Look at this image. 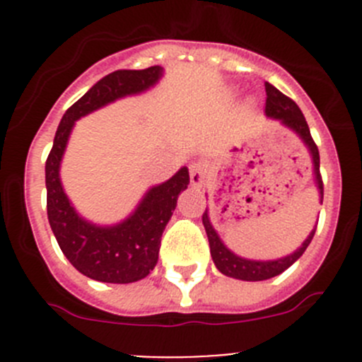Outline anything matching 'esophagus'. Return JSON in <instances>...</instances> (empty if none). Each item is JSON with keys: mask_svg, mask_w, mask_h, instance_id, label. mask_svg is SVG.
<instances>
[{"mask_svg": "<svg viewBox=\"0 0 362 362\" xmlns=\"http://www.w3.org/2000/svg\"><path fill=\"white\" fill-rule=\"evenodd\" d=\"M189 173H191V184L194 185V187H202L208 173L206 164H204L203 160H196V163H192L191 166H189Z\"/></svg>", "mask_w": 362, "mask_h": 362, "instance_id": "1", "label": "esophagus"}]
</instances>
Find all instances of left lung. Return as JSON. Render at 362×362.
Returning a JSON list of instances; mask_svg holds the SVG:
<instances>
[{"mask_svg":"<svg viewBox=\"0 0 362 362\" xmlns=\"http://www.w3.org/2000/svg\"><path fill=\"white\" fill-rule=\"evenodd\" d=\"M266 89V115L272 117V119L280 120L286 127L293 129L299 138H301L303 144L308 148L310 156H312L313 163V175H315V185L319 189L320 203L324 198V184L322 177H320V158H319V148H317L315 141H313L312 134H310V127L306 124L305 115L299 110L298 105L294 103L291 98H287L286 94L280 93L275 86H272L269 82L264 83ZM203 226L204 231H206L208 243H210V254L214 259L215 266H217L218 272L226 276H233V279L238 280H247V282H259V280H268L273 276L280 275L282 272H286L289 266H293L296 261L303 255V252L306 250V247L312 242L313 235H315V228L312 229L308 236H306L305 242L301 243L299 249H296L293 254L286 255V257L273 259V261H254V259H245L236 255L235 252H231L228 247L222 243L221 236L217 235V231L211 226L210 217H208V210H204L203 214Z\"/></svg>","mask_w":362,"mask_h":362,"instance_id":"1","label":"left lung"}]
</instances>
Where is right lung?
Returning a JSON list of instances; mask_svg holds the SVG:
<instances>
[{
	"label": "right lung",
	"instance_id": "right-lung-1",
	"mask_svg": "<svg viewBox=\"0 0 362 362\" xmlns=\"http://www.w3.org/2000/svg\"><path fill=\"white\" fill-rule=\"evenodd\" d=\"M163 76V68L117 69L94 83L68 108L57 126L45 163L47 215L66 259L82 275L98 282L131 284L145 279L158 264L160 236L189 185V170L180 168L170 180L145 192L136 210L113 226H98L76 214L59 178L61 160L75 120L124 96L145 93Z\"/></svg>",
	"mask_w": 362,
	"mask_h": 362
}]
</instances>
